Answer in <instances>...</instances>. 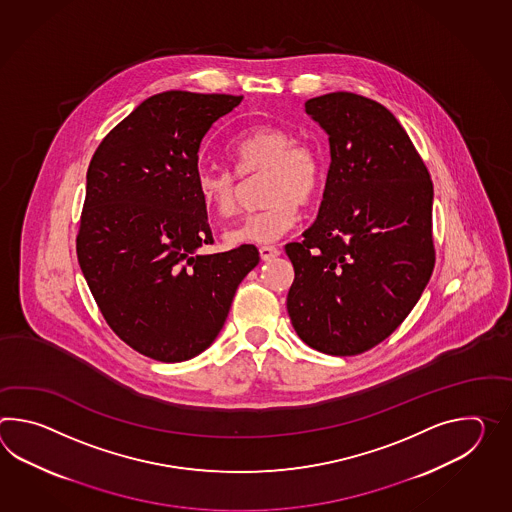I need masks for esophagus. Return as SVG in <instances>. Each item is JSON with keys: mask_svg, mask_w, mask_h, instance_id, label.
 Segmentation results:
<instances>
[{"mask_svg": "<svg viewBox=\"0 0 512 512\" xmlns=\"http://www.w3.org/2000/svg\"><path fill=\"white\" fill-rule=\"evenodd\" d=\"M259 253H261L262 261H272V259L281 255V251H279V248H275V246H261Z\"/></svg>", "mask_w": 512, "mask_h": 512, "instance_id": "obj_1", "label": "esophagus"}]
</instances>
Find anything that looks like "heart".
Instances as JSON below:
<instances>
[{
    "label": "heart",
    "mask_w": 512,
    "mask_h": 512,
    "mask_svg": "<svg viewBox=\"0 0 512 512\" xmlns=\"http://www.w3.org/2000/svg\"><path fill=\"white\" fill-rule=\"evenodd\" d=\"M235 172L202 169L196 196L207 213L228 218L239 209L240 180L261 174V207L226 231L229 244H270L296 224L297 205L307 207L325 185V156L318 143L296 139L279 125L251 126L229 145Z\"/></svg>",
    "instance_id": "1"
}]
</instances>
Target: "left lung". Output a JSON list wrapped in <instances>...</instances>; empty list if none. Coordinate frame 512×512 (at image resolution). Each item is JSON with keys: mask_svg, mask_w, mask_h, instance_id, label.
<instances>
[{"mask_svg": "<svg viewBox=\"0 0 512 512\" xmlns=\"http://www.w3.org/2000/svg\"><path fill=\"white\" fill-rule=\"evenodd\" d=\"M305 112L329 134L330 167L318 220L284 246L286 308L308 347L354 356L397 330L432 277L433 183L386 106L334 91Z\"/></svg>", "mask_w": 512, "mask_h": 512, "instance_id": "1", "label": "left lung"}]
</instances>
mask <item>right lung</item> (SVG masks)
Instances as JSON below:
<instances>
[{"mask_svg":"<svg viewBox=\"0 0 512 512\" xmlns=\"http://www.w3.org/2000/svg\"><path fill=\"white\" fill-rule=\"evenodd\" d=\"M242 95H152L108 132L86 174L77 257L110 329L137 353L183 362L205 351L240 281L259 264L251 244H213L196 196L198 150Z\"/></svg>","mask_w":512,"mask_h":512,"instance_id":"add662e5","label":"right lung"}]
</instances>
